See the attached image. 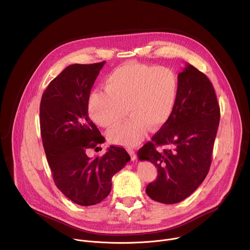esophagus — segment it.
I'll return each mask as SVG.
<instances>
[{"label":"esophagus","instance_id":"34e87169","mask_svg":"<svg viewBox=\"0 0 250 250\" xmlns=\"http://www.w3.org/2000/svg\"><path fill=\"white\" fill-rule=\"evenodd\" d=\"M127 152L129 153V155H130V157H131V160H135L136 159V153H135V151H134V149H132V148H128L127 149Z\"/></svg>","mask_w":250,"mask_h":250}]
</instances>
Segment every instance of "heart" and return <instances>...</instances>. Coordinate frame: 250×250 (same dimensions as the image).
I'll use <instances>...</instances> for the list:
<instances>
[{"label":"heart","instance_id":"b5f03b06","mask_svg":"<svg viewBox=\"0 0 250 250\" xmlns=\"http://www.w3.org/2000/svg\"><path fill=\"white\" fill-rule=\"evenodd\" d=\"M179 81L174 71L165 66L127 62L105 77L104 90H95L88 101L92 120L109 132L113 144L135 146L151 130L161 127L171 117L178 96Z\"/></svg>","mask_w":250,"mask_h":250}]
</instances>
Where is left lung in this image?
Segmentation results:
<instances>
[{"mask_svg": "<svg viewBox=\"0 0 250 250\" xmlns=\"http://www.w3.org/2000/svg\"><path fill=\"white\" fill-rule=\"evenodd\" d=\"M178 81L171 117L137 152L140 161L157 167V178L147 185L146 194L167 205L183 201L205 180L221 117L213 86L201 71L186 64ZM162 145L167 148L158 152Z\"/></svg>", "mask_w": 250, "mask_h": 250, "instance_id": "obj_1", "label": "left lung"}]
</instances>
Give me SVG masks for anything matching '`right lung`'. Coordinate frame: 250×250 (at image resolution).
Returning <instances> with one entry per match:
<instances>
[{
    "instance_id": "right-lung-1",
    "label": "right lung",
    "mask_w": 250,
    "mask_h": 250,
    "mask_svg": "<svg viewBox=\"0 0 250 250\" xmlns=\"http://www.w3.org/2000/svg\"><path fill=\"white\" fill-rule=\"evenodd\" d=\"M104 63L69 65L49 83L41 102L42 138L54 183L80 206L106 198L113 176L130 160L125 148L113 146L101 157L87 155L104 141L88 115L90 92Z\"/></svg>"
}]
</instances>
